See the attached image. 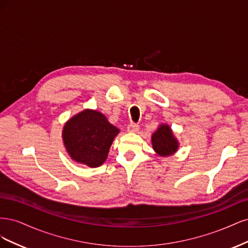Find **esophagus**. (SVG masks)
Here are the masks:
<instances>
[{
    "label": "esophagus",
    "mask_w": 248,
    "mask_h": 248,
    "mask_svg": "<svg viewBox=\"0 0 248 248\" xmlns=\"http://www.w3.org/2000/svg\"><path fill=\"white\" fill-rule=\"evenodd\" d=\"M139 129H140V126L138 124H133V123L129 124L128 127H127V130H128L129 132H132V133L138 132Z\"/></svg>",
    "instance_id": "esophagus-1"
}]
</instances>
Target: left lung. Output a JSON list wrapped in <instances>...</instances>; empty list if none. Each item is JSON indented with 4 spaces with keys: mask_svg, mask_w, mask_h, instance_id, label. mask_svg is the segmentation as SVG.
Returning a JSON list of instances; mask_svg holds the SVG:
<instances>
[{
    "mask_svg": "<svg viewBox=\"0 0 248 248\" xmlns=\"http://www.w3.org/2000/svg\"><path fill=\"white\" fill-rule=\"evenodd\" d=\"M152 148L160 157L174 155L179 149V140L175 137L170 125L167 123L159 124L151 137Z\"/></svg>",
    "mask_w": 248,
    "mask_h": 248,
    "instance_id": "obj_1",
    "label": "left lung"
}]
</instances>
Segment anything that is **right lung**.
Returning <instances> with one entry per match:
<instances>
[{
	"instance_id": "add662e5",
	"label": "right lung",
	"mask_w": 248,
	"mask_h": 248,
	"mask_svg": "<svg viewBox=\"0 0 248 248\" xmlns=\"http://www.w3.org/2000/svg\"><path fill=\"white\" fill-rule=\"evenodd\" d=\"M120 129L102 112L86 108L67 121L62 130L66 152L70 158L89 168H98L107 160L109 148Z\"/></svg>"
}]
</instances>
